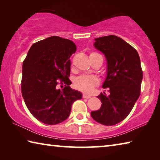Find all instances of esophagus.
<instances>
[{"label": "esophagus", "mask_w": 160, "mask_h": 160, "mask_svg": "<svg viewBox=\"0 0 160 160\" xmlns=\"http://www.w3.org/2000/svg\"><path fill=\"white\" fill-rule=\"evenodd\" d=\"M83 98H91V96H88V95H86V94H83Z\"/></svg>", "instance_id": "34e87169"}]
</instances>
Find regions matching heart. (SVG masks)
Segmentation results:
<instances>
[{"instance_id": "heart-1", "label": "heart", "mask_w": 160, "mask_h": 160, "mask_svg": "<svg viewBox=\"0 0 160 160\" xmlns=\"http://www.w3.org/2000/svg\"><path fill=\"white\" fill-rule=\"evenodd\" d=\"M100 55L97 52H91L90 58L96 57ZM98 83V79L96 77L93 75L83 74L78 77L74 81V86L78 90H81L86 93H90L92 91L95 86Z\"/></svg>"}]
</instances>
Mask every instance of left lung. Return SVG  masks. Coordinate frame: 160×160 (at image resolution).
Instances as JSON below:
<instances>
[{"instance_id": "1", "label": "left lung", "mask_w": 160, "mask_h": 160, "mask_svg": "<svg viewBox=\"0 0 160 160\" xmlns=\"http://www.w3.org/2000/svg\"><path fill=\"white\" fill-rule=\"evenodd\" d=\"M95 40V47L107 60L108 74L102 88H108L109 96L101 93L98 96L102 105L91 114L100 124L113 126L126 119L141 94V60L137 50L118 36L110 35Z\"/></svg>"}]
</instances>
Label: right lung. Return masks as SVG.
<instances>
[{
    "instance_id": "obj_1",
    "label": "right lung",
    "mask_w": 160,
    "mask_h": 160,
    "mask_svg": "<svg viewBox=\"0 0 160 160\" xmlns=\"http://www.w3.org/2000/svg\"><path fill=\"white\" fill-rule=\"evenodd\" d=\"M76 50L72 41L53 36L33 43L23 62L22 97L31 114L43 124L64 122L73 102L82 99L79 91L69 87V58Z\"/></svg>"
}]
</instances>
